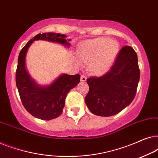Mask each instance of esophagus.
I'll return each mask as SVG.
<instances>
[{
  "instance_id": "1",
  "label": "esophagus",
  "mask_w": 158,
  "mask_h": 158,
  "mask_svg": "<svg viewBox=\"0 0 158 158\" xmlns=\"http://www.w3.org/2000/svg\"><path fill=\"white\" fill-rule=\"evenodd\" d=\"M86 79H87V77H86L85 75H81V81L82 82H85V81H86Z\"/></svg>"
}]
</instances>
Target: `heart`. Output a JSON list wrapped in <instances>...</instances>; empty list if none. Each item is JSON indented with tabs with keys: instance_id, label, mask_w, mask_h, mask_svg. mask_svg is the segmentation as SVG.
I'll list each match as a JSON object with an SVG mask.
<instances>
[{
	"instance_id": "obj_1",
	"label": "heart",
	"mask_w": 158,
	"mask_h": 158,
	"mask_svg": "<svg viewBox=\"0 0 158 158\" xmlns=\"http://www.w3.org/2000/svg\"><path fill=\"white\" fill-rule=\"evenodd\" d=\"M118 53V45L106 38H98L85 41L77 48V57L82 61L88 62L90 72L102 75L109 70Z\"/></svg>"
}]
</instances>
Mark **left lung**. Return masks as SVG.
Returning a JSON list of instances; mask_svg holds the SVG:
<instances>
[{
  "label": "left lung",
  "instance_id": "1",
  "mask_svg": "<svg viewBox=\"0 0 158 158\" xmlns=\"http://www.w3.org/2000/svg\"><path fill=\"white\" fill-rule=\"evenodd\" d=\"M139 77L137 53L130 46L123 47L106 73L87 79L89 91L85 101L88 109L100 116L119 113L135 98Z\"/></svg>",
  "mask_w": 158,
  "mask_h": 158
}]
</instances>
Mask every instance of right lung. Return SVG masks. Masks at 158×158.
<instances>
[{
	"label": "right lung",
	"instance_id": "1",
	"mask_svg": "<svg viewBox=\"0 0 158 158\" xmlns=\"http://www.w3.org/2000/svg\"><path fill=\"white\" fill-rule=\"evenodd\" d=\"M66 35L55 33L38 34L21 49L18 58L16 72V83L19 96L26 110L34 117L42 120H51L62 113L68 92L80 82L81 75L62 74L51 85L42 87L31 78L25 68L27 50L34 40H43L70 46Z\"/></svg>",
	"mask_w": 158,
	"mask_h": 158
}]
</instances>
